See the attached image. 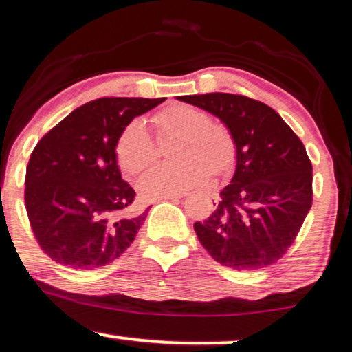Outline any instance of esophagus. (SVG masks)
I'll return each mask as SVG.
<instances>
[{"instance_id": "esophagus-1", "label": "esophagus", "mask_w": 352, "mask_h": 352, "mask_svg": "<svg viewBox=\"0 0 352 352\" xmlns=\"http://www.w3.org/2000/svg\"><path fill=\"white\" fill-rule=\"evenodd\" d=\"M180 197H183L182 195L180 196H169V197H164V199H161V201H177V199H180Z\"/></svg>"}]
</instances>
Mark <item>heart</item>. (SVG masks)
I'll list each match as a JSON object with an SVG mask.
<instances>
[{
	"mask_svg": "<svg viewBox=\"0 0 352 352\" xmlns=\"http://www.w3.org/2000/svg\"><path fill=\"white\" fill-rule=\"evenodd\" d=\"M166 135H178L172 151V164H160L146 170L137 182V190L146 201L180 196L204 185L212 174H221L232 162V140L225 127L210 122L209 116L195 107L175 103L156 116ZM118 161L129 174H138L153 162L156 145L142 120L122 129L116 143Z\"/></svg>",
	"mask_w": 352,
	"mask_h": 352,
	"instance_id": "b5f03b06",
	"label": "heart"
}]
</instances>
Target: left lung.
<instances>
[{
    "label": "left lung",
    "instance_id": "8db88e82",
    "mask_svg": "<svg viewBox=\"0 0 352 352\" xmlns=\"http://www.w3.org/2000/svg\"><path fill=\"white\" fill-rule=\"evenodd\" d=\"M177 98L219 118L236 145L234 175L209 219L195 223L197 239L228 268L276 263L313 204V166L305 145L273 108L245 96L210 92Z\"/></svg>",
    "mask_w": 352,
    "mask_h": 352
}]
</instances>
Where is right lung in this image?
I'll return each mask as SVG.
<instances>
[{"label":"right lung","mask_w":352,"mask_h":352,"mask_svg":"<svg viewBox=\"0 0 352 352\" xmlns=\"http://www.w3.org/2000/svg\"><path fill=\"white\" fill-rule=\"evenodd\" d=\"M164 97H105L76 108L30 156L25 207L41 249L72 270H96L129 249L145 214L133 215L135 191L122 180L116 143L135 116Z\"/></svg>","instance_id":"add662e5"}]
</instances>
